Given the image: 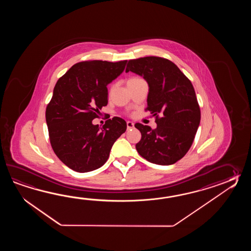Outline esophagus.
Segmentation results:
<instances>
[{
    "mask_svg": "<svg viewBox=\"0 0 251 251\" xmlns=\"http://www.w3.org/2000/svg\"><path fill=\"white\" fill-rule=\"evenodd\" d=\"M126 126H127V130L134 127V124H133V122H131V121H127V122H126Z\"/></svg>",
    "mask_w": 251,
    "mask_h": 251,
    "instance_id": "34e87169",
    "label": "esophagus"
}]
</instances>
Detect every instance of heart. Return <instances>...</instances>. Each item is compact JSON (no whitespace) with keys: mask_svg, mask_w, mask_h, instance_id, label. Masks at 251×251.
Listing matches in <instances>:
<instances>
[{"mask_svg":"<svg viewBox=\"0 0 251 251\" xmlns=\"http://www.w3.org/2000/svg\"><path fill=\"white\" fill-rule=\"evenodd\" d=\"M139 80V78H135V77H133V78H131V79H129L128 81H133V80ZM127 81V82H128Z\"/></svg>","mask_w":251,"mask_h":251,"instance_id":"heart-1","label":"heart"}]
</instances>
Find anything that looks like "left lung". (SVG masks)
Instances as JSON below:
<instances>
[{"mask_svg":"<svg viewBox=\"0 0 251 251\" xmlns=\"http://www.w3.org/2000/svg\"><path fill=\"white\" fill-rule=\"evenodd\" d=\"M128 72L147 81L146 110L156 116L157 123L154 130L142 124L134 125L142 134L135 148L151 163L174 164L191 147L200 124L201 113L192 83L176 64L157 56L130 60L126 69Z\"/></svg>","mask_w":251,"mask_h":251,"instance_id":"1","label":"left lung"}]
</instances>
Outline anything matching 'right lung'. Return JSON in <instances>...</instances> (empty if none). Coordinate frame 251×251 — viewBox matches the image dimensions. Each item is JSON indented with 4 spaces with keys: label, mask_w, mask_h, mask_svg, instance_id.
I'll use <instances>...</instances> for the list:
<instances>
[{
    "label": "right lung",
    "mask_w": 251,
    "mask_h": 251,
    "mask_svg": "<svg viewBox=\"0 0 251 251\" xmlns=\"http://www.w3.org/2000/svg\"><path fill=\"white\" fill-rule=\"evenodd\" d=\"M126 63L80 62L53 88L46 110L50 143L56 156L73 171L83 173L104 165L113 144L126 132L123 118L108 119L103 127L92 120L107 105V84L123 73Z\"/></svg>",
    "instance_id": "right-lung-1"
}]
</instances>
